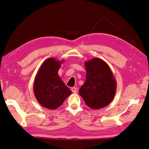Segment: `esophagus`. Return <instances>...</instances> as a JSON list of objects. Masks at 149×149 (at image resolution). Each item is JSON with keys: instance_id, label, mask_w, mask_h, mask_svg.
<instances>
[{"instance_id": "obj_1", "label": "esophagus", "mask_w": 149, "mask_h": 149, "mask_svg": "<svg viewBox=\"0 0 149 149\" xmlns=\"http://www.w3.org/2000/svg\"><path fill=\"white\" fill-rule=\"evenodd\" d=\"M71 90L73 93H76L77 92V88L76 87H72L71 88Z\"/></svg>"}]
</instances>
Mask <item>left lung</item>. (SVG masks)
Segmentation results:
<instances>
[{"label": "left lung", "mask_w": 149, "mask_h": 149, "mask_svg": "<svg viewBox=\"0 0 149 149\" xmlns=\"http://www.w3.org/2000/svg\"><path fill=\"white\" fill-rule=\"evenodd\" d=\"M84 65L86 81L79 92L90 108H103L115 95L116 81L109 65L102 59L94 58L85 61Z\"/></svg>", "instance_id": "8db88e82"}]
</instances>
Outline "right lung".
<instances>
[{"mask_svg":"<svg viewBox=\"0 0 149 149\" xmlns=\"http://www.w3.org/2000/svg\"><path fill=\"white\" fill-rule=\"evenodd\" d=\"M64 60L54 58L47 59L36 75L33 84L34 94L38 102L49 109H55L62 105L72 93L58 75V70Z\"/></svg>","mask_w":149,"mask_h":149,"instance_id":"add662e5","label":"right lung"}]
</instances>
